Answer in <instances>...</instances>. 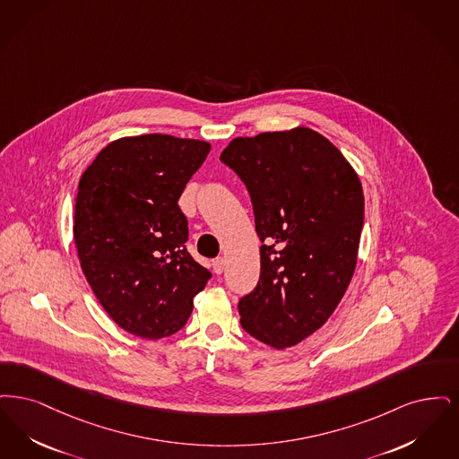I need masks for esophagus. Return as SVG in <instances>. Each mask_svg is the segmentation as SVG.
<instances>
[{
    "mask_svg": "<svg viewBox=\"0 0 459 459\" xmlns=\"http://www.w3.org/2000/svg\"><path fill=\"white\" fill-rule=\"evenodd\" d=\"M224 265H226V262H224L222 257H218V259L212 260V267H214V273H216V274H222Z\"/></svg>",
    "mask_w": 459,
    "mask_h": 459,
    "instance_id": "esophagus-1",
    "label": "esophagus"
}]
</instances>
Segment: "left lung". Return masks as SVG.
Returning a JSON list of instances; mask_svg holds the SVG:
<instances>
[{
	"mask_svg": "<svg viewBox=\"0 0 459 459\" xmlns=\"http://www.w3.org/2000/svg\"><path fill=\"white\" fill-rule=\"evenodd\" d=\"M220 160L245 183L262 241L259 282L238 303L241 327L276 350L295 346L327 322L353 278L359 175L307 126L233 139Z\"/></svg>",
	"mask_w": 459,
	"mask_h": 459,
	"instance_id": "8db88e82",
	"label": "left lung"
}]
</instances>
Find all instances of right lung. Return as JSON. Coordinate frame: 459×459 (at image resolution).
Returning a JSON list of instances; mask_svg holds the SVG:
<instances>
[{
	"label": "right lung",
	"mask_w": 459,
	"mask_h": 459,
	"mask_svg": "<svg viewBox=\"0 0 459 459\" xmlns=\"http://www.w3.org/2000/svg\"><path fill=\"white\" fill-rule=\"evenodd\" d=\"M211 151L204 140L149 134L108 143L83 171L74 238L102 308L126 333L168 338L211 273L188 254L178 200Z\"/></svg>",
	"instance_id": "obj_1"
}]
</instances>
